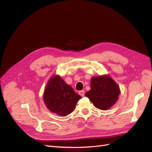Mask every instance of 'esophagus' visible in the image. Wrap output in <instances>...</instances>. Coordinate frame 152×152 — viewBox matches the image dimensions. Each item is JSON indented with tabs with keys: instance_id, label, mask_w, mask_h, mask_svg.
Instances as JSON below:
<instances>
[{
	"instance_id": "esophagus-1",
	"label": "esophagus",
	"mask_w": 152,
	"mask_h": 152,
	"mask_svg": "<svg viewBox=\"0 0 152 152\" xmlns=\"http://www.w3.org/2000/svg\"><path fill=\"white\" fill-rule=\"evenodd\" d=\"M79 95H80L82 96H84V95H85V91L83 90L80 91H79Z\"/></svg>"
}]
</instances>
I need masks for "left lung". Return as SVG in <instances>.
<instances>
[{
  "label": "left lung",
  "instance_id": "1",
  "mask_svg": "<svg viewBox=\"0 0 152 152\" xmlns=\"http://www.w3.org/2000/svg\"><path fill=\"white\" fill-rule=\"evenodd\" d=\"M90 83V90L85 93V96L98 109L107 110L118 102L119 86L109 75L92 77Z\"/></svg>",
  "mask_w": 152,
  "mask_h": 152
}]
</instances>
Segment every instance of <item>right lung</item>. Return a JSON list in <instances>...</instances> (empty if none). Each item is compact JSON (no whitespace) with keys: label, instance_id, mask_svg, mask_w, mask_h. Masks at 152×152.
<instances>
[{"label":"right lung","instance_id":"add662e5","mask_svg":"<svg viewBox=\"0 0 152 152\" xmlns=\"http://www.w3.org/2000/svg\"><path fill=\"white\" fill-rule=\"evenodd\" d=\"M82 98L59 75L49 78L43 94V100L48 109L61 116H66L75 109L78 100Z\"/></svg>","mask_w":152,"mask_h":152}]
</instances>
